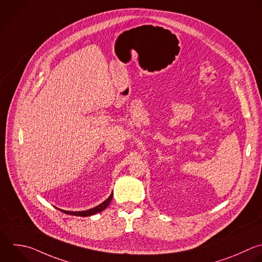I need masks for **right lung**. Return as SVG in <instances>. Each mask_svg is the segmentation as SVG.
I'll use <instances>...</instances> for the list:
<instances>
[{"mask_svg":"<svg viewBox=\"0 0 262 262\" xmlns=\"http://www.w3.org/2000/svg\"><path fill=\"white\" fill-rule=\"evenodd\" d=\"M112 199H113V193L103 203V204H101L100 206H97V207H95L94 209H91V210H87V211H81V212H70V211H63V210H59V211H61V212H63V213H66V214H69V215H74V216H81V217H86V216H91V215H95V214H97V213H100V212H102V211H104L108 206H109V204L111 203V201H112Z\"/></svg>","mask_w":262,"mask_h":262,"instance_id":"obj_1","label":"right lung"}]
</instances>
